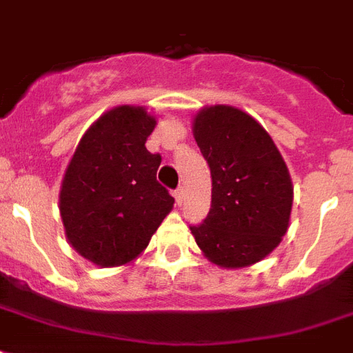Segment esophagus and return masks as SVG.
<instances>
[{
	"instance_id": "esophagus-1",
	"label": "esophagus",
	"mask_w": 353,
	"mask_h": 353,
	"mask_svg": "<svg viewBox=\"0 0 353 353\" xmlns=\"http://www.w3.org/2000/svg\"><path fill=\"white\" fill-rule=\"evenodd\" d=\"M174 198H176V203H177V205H181V203H183V188H181V187L176 188V190H174Z\"/></svg>"
}]
</instances>
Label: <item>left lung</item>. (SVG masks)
Wrapping results in <instances>:
<instances>
[{
    "mask_svg": "<svg viewBox=\"0 0 353 353\" xmlns=\"http://www.w3.org/2000/svg\"><path fill=\"white\" fill-rule=\"evenodd\" d=\"M194 137L212 177L210 210L190 225L205 256L221 268H245L265 258L288 231L293 187L269 133L231 106L205 108Z\"/></svg>",
    "mask_w": 353,
    "mask_h": 353,
    "instance_id": "obj_1",
    "label": "left lung"
}]
</instances>
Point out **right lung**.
<instances>
[{
    "label": "right lung",
    "mask_w": 353,
    "mask_h": 353,
    "mask_svg": "<svg viewBox=\"0 0 353 353\" xmlns=\"http://www.w3.org/2000/svg\"><path fill=\"white\" fill-rule=\"evenodd\" d=\"M155 119L143 108L104 113L80 139L60 190L69 243L102 268L141 254L174 198L159 181L161 155L144 143Z\"/></svg>",
    "instance_id": "obj_1"
}]
</instances>
